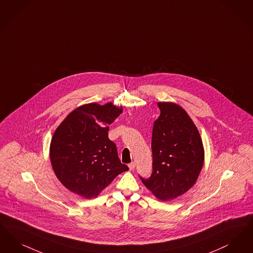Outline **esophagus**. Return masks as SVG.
<instances>
[{
	"label": "esophagus",
	"mask_w": 253,
	"mask_h": 253,
	"mask_svg": "<svg viewBox=\"0 0 253 253\" xmlns=\"http://www.w3.org/2000/svg\"><path fill=\"white\" fill-rule=\"evenodd\" d=\"M135 166H136V165H135V163H131V164H129L128 165V168H129V170H134V168H135Z\"/></svg>",
	"instance_id": "obj_1"
}]
</instances>
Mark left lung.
Wrapping results in <instances>:
<instances>
[{"label":"left lung","instance_id":"left-lung-1","mask_svg":"<svg viewBox=\"0 0 253 253\" xmlns=\"http://www.w3.org/2000/svg\"><path fill=\"white\" fill-rule=\"evenodd\" d=\"M160 117L152 131L153 172L143 184L161 200L176 198L197 182L204 164L198 127L186 110L173 102H159Z\"/></svg>","mask_w":253,"mask_h":253}]
</instances>
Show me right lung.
<instances>
[{
  "label": "right lung",
  "mask_w": 253,
  "mask_h": 253,
  "mask_svg": "<svg viewBox=\"0 0 253 253\" xmlns=\"http://www.w3.org/2000/svg\"><path fill=\"white\" fill-rule=\"evenodd\" d=\"M123 112L111 102L88 103L68 114L50 143L53 170L63 186L84 198H96L128 167L109 139V126Z\"/></svg>",
  "instance_id": "obj_1"
}]
</instances>
